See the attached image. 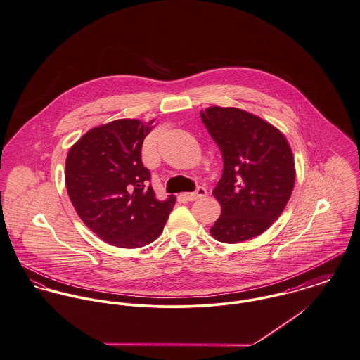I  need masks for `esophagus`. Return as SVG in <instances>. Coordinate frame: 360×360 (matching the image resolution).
I'll return each instance as SVG.
<instances>
[{"mask_svg":"<svg viewBox=\"0 0 360 360\" xmlns=\"http://www.w3.org/2000/svg\"><path fill=\"white\" fill-rule=\"evenodd\" d=\"M206 194H207V193H206V188L198 187L195 193H187V194H184V196H186L188 200H196V199H199V198H203Z\"/></svg>","mask_w":360,"mask_h":360,"instance_id":"34e87169","label":"esophagus"}]
</instances>
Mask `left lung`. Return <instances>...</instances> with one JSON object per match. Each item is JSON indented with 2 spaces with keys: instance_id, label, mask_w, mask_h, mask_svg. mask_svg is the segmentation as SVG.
I'll list each match as a JSON object with an SVG mask.
<instances>
[{
  "instance_id": "obj_1",
  "label": "left lung",
  "mask_w": 360,
  "mask_h": 360,
  "mask_svg": "<svg viewBox=\"0 0 360 360\" xmlns=\"http://www.w3.org/2000/svg\"><path fill=\"white\" fill-rule=\"evenodd\" d=\"M200 118L224 161L213 190L221 214L210 233L224 243L252 239L276 221L293 193L292 148L278 128L236 107H207Z\"/></svg>"
}]
</instances>
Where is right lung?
Returning <instances> with one entry per match:
<instances>
[{
	"label": "right lung",
	"instance_id": "obj_1",
	"mask_svg": "<svg viewBox=\"0 0 360 360\" xmlns=\"http://www.w3.org/2000/svg\"><path fill=\"white\" fill-rule=\"evenodd\" d=\"M154 120H117L86 131L65 160V188L85 226L118 248H141L164 231L176 196L157 199L141 146Z\"/></svg>",
	"mask_w": 360,
	"mask_h": 360
}]
</instances>
